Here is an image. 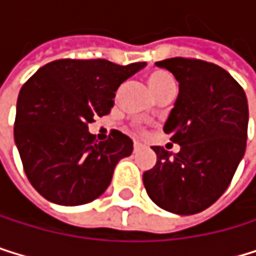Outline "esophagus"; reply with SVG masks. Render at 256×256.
I'll return each instance as SVG.
<instances>
[{
  "label": "esophagus",
  "instance_id": "1",
  "mask_svg": "<svg viewBox=\"0 0 256 256\" xmlns=\"http://www.w3.org/2000/svg\"><path fill=\"white\" fill-rule=\"evenodd\" d=\"M140 146H141V144L135 141V142H134V149H135V150H138V149H140Z\"/></svg>",
  "mask_w": 256,
  "mask_h": 256
}]
</instances>
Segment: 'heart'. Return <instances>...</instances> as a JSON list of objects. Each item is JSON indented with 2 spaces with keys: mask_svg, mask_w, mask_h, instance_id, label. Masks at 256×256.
<instances>
[{
  "mask_svg": "<svg viewBox=\"0 0 256 256\" xmlns=\"http://www.w3.org/2000/svg\"><path fill=\"white\" fill-rule=\"evenodd\" d=\"M146 82L149 86V90L150 94L158 98L166 92H170L175 90V82L172 81V78L167 75L162 70H152L147 74L146 76Z\"/></svg>",
  "mask_w": 256,
  "mask_h": 256,
  "instance_id": "b5f03b06",
  "label": "heart"
}]
</instances>
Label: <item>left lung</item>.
Masks as SVG:
<instances>
[{"label":"left lung","instance_id":"8db88e82","mask_svg":"<svg viewBox=\"0 0 256 256\" xmlns=\"http://www.w3.org/2000/svg\"><path fill=\"white\" fill-rule=\"evenodd\" d=\"M174 74L178 98L164 132L180 144L170 154L152 149L156 164L144 172L147 195L176 215L202 212L226 192L244 156L249 106L242 87L216 64L169 58L156 62Z\"/></svg>","mask_w":256,"mask_h":256}]
</instances>
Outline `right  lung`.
<instances>
[{
  "label": "right lung",
  "instance_id": "obj_1",
  "mask_svg": "<svg viewBox=\"0 0 256 256\" xmlns=\"http://www.w3.org/2000/svg\"><path fill=\"white\" fill-rule=\"evenodd\" d=\"M146 62L58 60L42 66L20 90L14 127L24 172L35 190L60 206H81L101 196L132 140L114 130L96 141L89 122L114 107L118 87Z\"/></svg>",
  "mask_w": 256,
  "mask_h": 256
}]
</instances>
